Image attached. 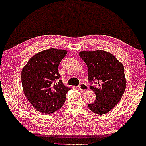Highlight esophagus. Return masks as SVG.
Instances as JSON below:
<instances>
[{"label":"esophagus","instance_id":"esophagus-1","mask_svg":"<svg viewBox=\"0 0 146 146\" xmlns=\"http://www.w3.org/2000/svg\"><path fill=\"white\" fill-rule=\"evenodd\" d=\"M78 88L80 90L84 91V92L87 91L88 90V87L87 85L84 83H81L78 86Z\"/></svg>","mask_w":146,"mask_h":146}]
</instances>
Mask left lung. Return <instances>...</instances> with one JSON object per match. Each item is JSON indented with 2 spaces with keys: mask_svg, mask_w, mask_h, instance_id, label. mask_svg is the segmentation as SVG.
<instances>
[{
  "mask_svg": "<svg viewBox=\"0 0 146 146\" xmlns=\"http://www.w3.org/2000/svg\"><path fill=\"white\" fill-rule=\"evenodd\" d=\"M79 56L86 64L89 80H96L95 86H90L96 100L88 108L96 114L109 112L120 100L126 86L123 64L104 50L82 51Z\"/></svg>",
  "mask_w": 146,
  "mask_h": 146,
  "instance_id": "obj_1",
  "label": "left lung"
}]
</instances>
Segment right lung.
Listing matches in <instances>:
<instances>
[{
	"label": "right lung",
	"mask_w": 146,
	"mask_h": 146,
	"mask_svg": "<svg viewBox=\"0 0 146 146\" xmlns=\"http://www.w3.org/2000/svg\"><path fill=\"white\" fill-rule=\"evenodd\" d=\"M67 54L66 50L50 48L36 54L23 68V92L32 106L44 113L57 111L64 103L70 88L61 80L58 66Z\"/></svg>",
	"instance_id": "1"
}]
</instances>
